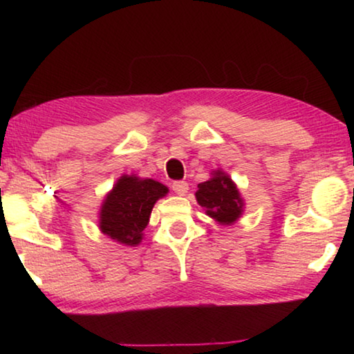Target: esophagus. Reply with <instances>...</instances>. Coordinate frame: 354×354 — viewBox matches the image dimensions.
<instances>
[{
	"label": "esophagus",
	"instance_id": "obj_1",
	"mask_svg": "<svg viewBox=\"0 0 354 354\" xmlns=\"http://www.w3.org/2000/svg\"><path fill=\"white\" fill-rule=\"evenodd\" d=\"M171 189H173V192H175L176 195L184 196L185 194H187V190H189V184L185 183V181H175V183L171 184Z\"/></svg>",
	"mask_w": 354,
	"mask_h": 354
}]
</instances>
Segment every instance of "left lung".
<instances>
[{"label":"left lung","mask_w":354,"mask_h":354,"mask_svg":"<svg viewBox=\"0 0 354 354\" xmlns=\"http://www.w3.org/2000/svg\"><path fill=\"white\" fill-rule=\"evenodd\" d=\"M196 201L206 209V214L221 225H231L241 217L242 198L236 184L225 173L215 171L214 178L198 184Z\"/></svg>","instance_id":"left-lung-1"}]
</instances>
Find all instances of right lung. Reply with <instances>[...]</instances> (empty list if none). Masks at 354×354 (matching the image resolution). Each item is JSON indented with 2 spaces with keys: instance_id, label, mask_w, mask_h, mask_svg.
I'll list each match as a JSON object with an SVG mask.
<instances>
[{
  "instance_id": "right-lung-1",
  "label": "right lung",
  "mask_w": 354,
  "mask_h": 354,
  "mask_svg": "<svg viewBox=\"0 0 354 354\" xmlns=\"http://www.w3.org/2000/svg\"><path fill=\"white\" fill-rule=\"evenodd\" d=\"M167 192L169 189L154 179L122 176L101 207V231L120 243L139 245L154 203Z\"/></svg>"
}]
</instances>
